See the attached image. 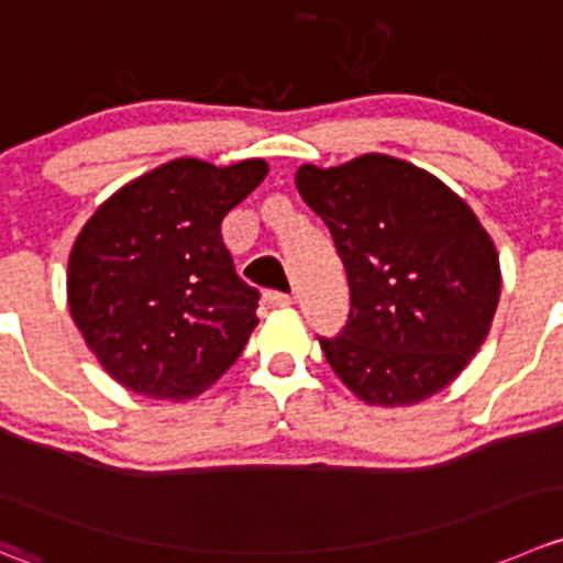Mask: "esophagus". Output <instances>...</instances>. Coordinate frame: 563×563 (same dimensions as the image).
I'll use <instances>...</instances> for the list:
<instances>
[{
  "mask_svg": "<svg viewBox=\"0 0 563 563\" xmlns=\"http://www.w3.org/2000/svg\"><path fill=\"white\" fill-rule=\"evenodd\" d=\"M264 302L269 305V308H288V305L294 302V297L291 294H283V291H266Z\"/></svg>",
  "mask_w": 563,
  "mask_h": 563,
  "instance_id": "esophagus-1",
  "label": "esophagus"
}]
</instances>
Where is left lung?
Instances as JSON below:
<instances>
[{
    "label": "left lung",
    "instance_id": "left-lung-1",
    "mask_svg": "<svg viewBox=\"0 0 563 563\" xmlns=\"http://www.w3.org/2000/svg\"><path fill=\"white\" fill-rule=\"evenodd\" d=\"M297 189L330 228L349 277L346 327L319 338L338 379L376 407H407L451 385L500 299L498 250L471 206L385 154L302 165Z\"/></svg>",
    "mask_w": 563,
    "mask_h": 563
}]
</instances>
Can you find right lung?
Here are the masks:
<instances>
[{
    "label": "right lung",
    "instance_id": "obj_1",
    "mask_svg": "<svg viewBox=\"0 0 563 563\" xmlns=\"http://www.w3.org/2000/svg\"><path fill=\"white\" fill-rule=\"evenodd\" d=\"M264 159H173L96 209L68 258V308L112 379L184 401L214 385L258 324L222 220L266 178Z\"/></svg>",
    "mask_w": 563,
    "mask_h": 563
}]
</instances>
